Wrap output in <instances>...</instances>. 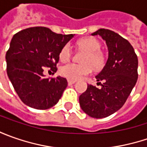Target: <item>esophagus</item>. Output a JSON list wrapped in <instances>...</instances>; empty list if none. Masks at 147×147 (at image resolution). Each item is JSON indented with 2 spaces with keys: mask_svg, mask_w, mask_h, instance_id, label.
Returning <instances> with one entry per match:
<instances>
[{
  "mask_svg": "<svg viewBox=\"0 0 147 147\" xmlns=\"http://www.w3.org/2000/svg\"><path fill=\"white\" fill-rule=\"evenodd\" d=\"M75 81H74V80H69H69H68V84H69V85H72V84H74V83H75Z\"/></svg>",
  "mask_w": 147,
  "mask_h": 147,
  "instance_id": "34e87169",
  "label": "esophagus"
}]
</instances>
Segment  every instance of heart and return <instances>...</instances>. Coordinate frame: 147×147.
I'll return each instance as SVG.
<instances>
[{
	"instance_id": "b5f03b06",
	"label": "heart",
	"mask_w": 147,
	"mask_h": 147,
	"mask_svg": "<svg viewBox=\"0 0 147 147\" xmlns=\"http://www.w3.org/2000/svg\"><path fill=\"white\" fill-rule=\"evenodd\" d=\"M78 47L84 51L81 65L75 63H67L60 68V74L71 80H78L83 76H86L92 73L94 69L102 68L105 62L104 53L100 51L101 43L95 37H85L78 42ZM72 55V48L69 44L65 45L60 52L59 59L62 61L70 58Z\"/></svg>"
}]
</instances>
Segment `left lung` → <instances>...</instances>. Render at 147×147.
<instances>
[{
	"instance_id": "8db88e82",
	"label": "left lung",
	"mask_w": 147,
	"mask_h": 147,
	"mask_svg": "<svg viewBox=\"0 0 147 147\" xmlns=\"http://www.w3.org/2000/svg\"><path fill=\"white\" fill-rule=\"evenodd\" d=\"M92 35H100L105 41L109 57L96 76L101 87L88 85L79 96V104L87 115L101 119L119 110L127 100L138 78V59L130 42L114 31L100 28Z\"/></svg>"
}]
</instances>
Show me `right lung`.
I'll return each instance as SVG.
<instances>
[{
  "label": "right lung",
  "mask_w": 147,
  "mask_h": 147,
  "mask_svg": "<svg viewBox=\"0 0 147 147\" xmlns=\"http://www.w3.org/2000/svg\"><path fill=\"white\" fill-rule=\"evenodd\" d=\"M74 37L45 27H32L15 33L5 55L6 72L16 93L27 105L47 110L56 104L68 85L65 78H46L47 67L56 72L59 52Z\"/></svg>",
  "instance_id": "obj_1"
}]
</instances>
